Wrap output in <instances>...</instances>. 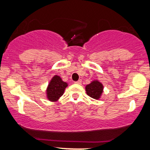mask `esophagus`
Masks as SVG:
<instances>
[{"mask_svg": "<svg viewBox=\"0 0 150 150\" xmlns=\"http://www.w3.org/2000/svg\"><path fill=\"white\" fill-rule=\"evenodd\" d=\"M74 83H75L76 84H81L82 81H81V80H79V81H76V82H74Z\"/></svg>", "mask_w": 150, "mask_h": 150, "instance_id": "esophagus-1", "label": "esophagus"}]
</instances>
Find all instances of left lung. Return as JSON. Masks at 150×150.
Returning a JSON list of instances; mask_svg holds the SVG:
<instances>
[{"label": "left lung", "mask_w": 150, "mask_h": 150, "mask_svg": "<svg viewBox=\"0 0 150 150\" xmlns=\"http://www.w3.org/2000/svg\"><path fill=\"white\" fill-rule=\"evenodd\" d=\"M103 85L98 81H93L85 87L87 94L93 99L98 100L103 92Z\"/></svg>", "instance_id": "1"}]
</instances>
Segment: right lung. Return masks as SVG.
<instances>
[{
  "label": "right lung",
  "mask_w": 150,
  "mask_h": 150,
  "mask_svg": "<svg viewBox=\"0 0 150 150\" xmlns=\"http://www.w3.org/2000/svg\"><path fill=\"white\" fill-rule=\"evenodd\" d=\"M67 87V83L63 82L60 76H54L47 87V98L51 102L57 101L63 96Z\"/></svg>",
  "instance_id": "add662e5"
}]
</instances>
